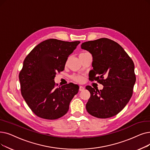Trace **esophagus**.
I'll list each match as a JSON object with an SVG mask.
<instances>
[{
  "instance_id": "34e87169",
  "label": "esophagus",
  "mask_w": 150,
  "mask_h": 150,
  "mask_svg": "<svg viewBox=\"0 0 150 150\" xmlns=\"http://www.w3.org/2000/svg\"><path fill=\"white\" fill-rule=\"evenodd\" d=\"M84 89V88L83 86H80V88H79V91H83Z\"/></svg>"
}]
</instances>
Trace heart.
Instances as JSON below:
<instances>
[{"instance_id": "obj_1", "label": "heart", "mask_w": 150, "mask_h": 150, "mask_svg": "<svg viewBox=\"0 0 150 150\" xmlns=\"http://www.w3.org/2000/svg\"><path fill=\"white\" fill-rule=\"evenodd\" d=\"M71 78H72V79L74 81H77V82H81L83 81V78L79 75H73Z\"/></svg>"}]
</instances>
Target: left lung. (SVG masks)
<instances>
[{
    "mask_svg": "<svg viewBox=\"0 0 150 150\" xmlns=\"http://www.w3.org/2000/svg\"><path fill=\"white\" fill-rule=\"evenodd\" d=\"M81 47L93 56L89 80L103 86L100 91L86 87L91 94L87 112L98 118L116 115L132 96L136 80L133 61L118 43L107 38L84 42Z\"/></svg>",
    "mask_w": 150,
    "mask_h": 150,
    "instance_id": "left-lung-1",
    "label": "left lung"
}]
</instances>
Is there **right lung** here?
Returning <instances> with one entry per match:
<instances>
[{
  "instance_id": "right-lung-1",
  "label": "right lung",
  "mask_w": 150,
  "mask_h": 150,
  "mask_svg": "<svg viewBox=\"0 0 150 150\" xmlns=\"http://www.w3.org/2000/svg\"><path fill=\"white\" fill-rule=\"evenodd\" d=\"M80 43L50 38L32 50L19 74L21 92L33 113L40 118L56 120L66 115L79 86L74 83L56 88L54 77L64 70L70 54Z\"/></svg>"
}]
</instances>
